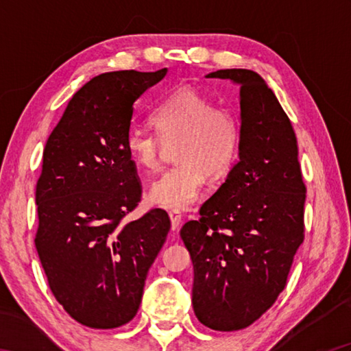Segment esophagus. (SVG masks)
I'll list each match as a JSON object with an SVG mask.
<instances>
[{
  "label": "esophagus",
  "mask_w": 351,
  "mask_h": 351,
  "mask_svg": "<svg viewBox=\"0 0 351 351\" xmlns=\"http://www.w3.org/2000/svg\"><path fill=\"white\" fill-rule=\"evenodd\" d=\"M169 217H170V221H171V230H176L178 226H180L181 219H182L181 213L178 210H171V211H169Z\"/></svg>",
  "instance_id": "obj_1"
}]
</instances>
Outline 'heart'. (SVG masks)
Instances as JSON below:
<instances>
[{"label":"heart","mask_w":351,"mask_h":351,"mask_svg":"<svg viewBox=\"0 0 351 351\" xmlns=\"http://www.w3.org/2000/svg\"><path fill=\"white\" fill-rule=\"evenodd\" d=\"M155 132L134 128L125 140L130 161L146 173L161 167L167 147L175 146V167L149 190L154 205L185 210L204 193L205 175L220 178L237 156L240 130L230 111L189 87L178 88L151 114Z\"/></svg>","instance_id":"b5f03b06"}]
</instances>
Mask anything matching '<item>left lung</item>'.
Segmentation results:
<instances>
[{"mask_svg":"<svg viewBox=\"0 0 351 351\" xmlns=\"http://www.w3.org/2000/svg\"><path fill=\"white\" fill-rule=\"evenodd\" d=\"M205 77L240 87L238 161L181 238L195 270L197 319L232 332L256 322L285 288L303 243L306 189L293 125L261 75L220 69Z\"/></svg>","mask_w":351,"mask_h":351,"instance_id":"8db88e82","label":"left lung"}]
</instances>
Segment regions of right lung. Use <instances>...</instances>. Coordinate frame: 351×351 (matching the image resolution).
Returning <instances> with one entry per match:
<instances>
[{
  "label": "right lung",
  "mask_w": 351,
  "mask_h": 351,
  "mask_svg": "<svg viewBox=\"0 0 351 351\" xmlns=\"http://www.w3.org/2000/svg\"><path fill=\"white\" fill-rule=\"evenodd\" d=\"M167 69L117 71L72 96L45 145L36 185V249L49 288L68 314L92 329L136 317L149 268L170 229L166 211L134 221L136 166L125 151L136 102Z\"/></svg>",
  "instance_id": "1"
}]
</instances>
